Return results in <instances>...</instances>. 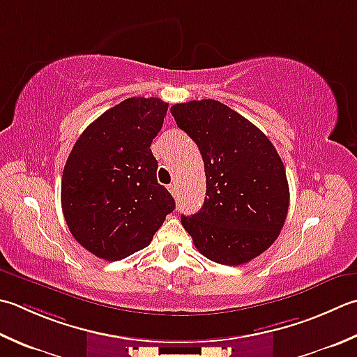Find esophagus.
I'll use <instances>...</instances> for the list:
<instances>
[{"mask_svg": "<svg viewBox=\"0 0 357 357\" xmlns=\"http://www.w3.org/2000/svg\"><path fill=\"white\" fill-rule=\"evenodd\" d=\"M167 188H169V192L173 195V197H176V195H178V190H179L176 183H172V184H170L169 187H167Z\"/></svg>", "mask_w": 357, "mask_h": 357, "instance_id": "obj_1", "label": "esophagus"}]
</instances>
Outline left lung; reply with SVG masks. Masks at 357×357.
I'll list each match as a JSON object with an SVG mask.
<instances>
[{"instance_id":"8db88e82","label":"left lung","mask_w":357,"mask_h":357,"mask_svg":"<svg viewBox=\"0 0 357 357\" xmlns=\"http://www.w3.org/2000/svg\"><path fill=\"white\" fill-rule=\"evenodd\" d=\"M170 111L198 145L206 172L204 204L181 222L208 260L250 261L277 240L288 215L282 158L261 130L218 100L176 103Z\"/></svg>"}]
</instances>
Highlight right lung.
Returning a JSON list of instances; mask_svg holds the SVG:
<instances>
[{
    "label": "right lung",
    "mask_w": 357,
    "mask_h": 357,
    "mask_svg": "<svg viewBox=\"0 0 357 357\" xmlns=\"http://www.w3.org/2000/svg\"><path fill=\"white\" fill-rule=\"evenodd\" d=\"M169 103L131 97L97 117L63 169L61 208L77 243L108 261L146 248L174 211L150 145Z\"/></svg>",
    "instance_id": "1"
}]
</instances>
